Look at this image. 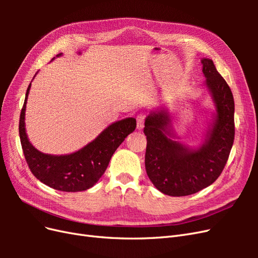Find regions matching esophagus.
<instances>
[{"label": "esophagus", "instance_id": "34e87169", "mask_svg": "<svg viewBox=\"0 0 258 258\" xmlns=\"http://www.w3.org/2000/svg\"><path fill=\"white\" fill-rule=\"evenodd\" d=\"M144 118H145V116L143 114H140L137 117V128L139 130L143 129V127H144Z\"/></svg>", "mask_w": 258, "mask_h": 258}]
</instances>
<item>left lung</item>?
<instances>
[{
  "label": "left lung",
  "mask_w": 258,
  "mask_h": 258,
  "mask_svg": "<svg viewBox=\"0 0 258 258\" xmlns=\"http://www.w3.org/2000/svg\"><path fill=\"white\" fill-rule=\"evenodd\" d=\"M201 63L204 86L215 106L204 142L190 147L177 141L167 107L152 111L145 118L146 173L156 188L168 196H188L214 183L228 160L235 139L232 92L212 60L202 58Z\"/></svg>",
  "instance_id": "obj_1"
}]
</instances>
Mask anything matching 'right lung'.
I'll return each instance as SVG.
<instances>
[{"instance_id": "1", "label": "right lung", "mask_w": 258, "mask_h": 258, "mask_svg": "<svg viewBox=\"0 0 258 258\" xmlns=\"http://www.w3.org/2000/svg\"><path fill=\"white\" fill-rule=\"evenodd\" d=\"M61 54H57V57ZM30 88L31 83L20 113L19 136L31 172L42 183L57 190L75 192L91 188L105 172L117 147L135 131L136 118L128 117L111 123L93 141L74 153L44 154L31 144L26 131V107Z\"/></svg>"}]
</instances>
